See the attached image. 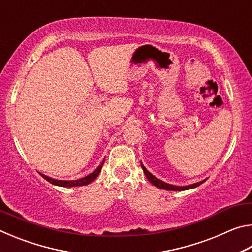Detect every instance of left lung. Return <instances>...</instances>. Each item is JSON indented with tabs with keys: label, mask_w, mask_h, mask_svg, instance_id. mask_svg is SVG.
<instances>
[{
	"label": "left lung",
	"mask_w": 252,
	"mask_h": 252,
	"mask_svg": "<svg viewBox=\"0 0 252 252\" xmlns=\"http://www.w3.org/2000/svg\"><path fill=\"white\" fill-rule=\"evenodd\" d=\"M141 167L143 169V172L146 174V177L148 178V180L150 181L153 186H156L157 188H160V189H163V190H170V191H183V190H188V189H192V188H195L201 185L204 181L201 182H197L194 183V185H190V186H186V187H177V186H173V185H169V183H165L163 181L159 180V179H157L155 176H152V174L148 171V170L143 167V164L141 163Z\"/></svg>",
	"instance_id": "left-lung-1"
}]
</instances>
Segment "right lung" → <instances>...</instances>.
<instances>
[{
	"instance_id": "1",
	"label": "right lung",
	"mask_w": 252,
	"mask_h": 252,
	"mask_svg": "<svg viewBox=\"0 0 252 252\" xmlns=\"http://www.w3.org/2000/svg\"><path fill=\"white\" fill-rule=\"evenodd\" d=\"M104 161H102V163L99 165V167L96 168V170H94L92 173L89 174V176L84 177L82 179H79V180H72V181H63V180H55V179L52 178H49L44 176V174H41L42 177H43L46 181H49L50 183H52V185L55 186H60V187H80V186H87L89 183H91L94 179L99 176V173L101 172V169L103 167L104 164Z\"/></svg>"
}]
</instances>
